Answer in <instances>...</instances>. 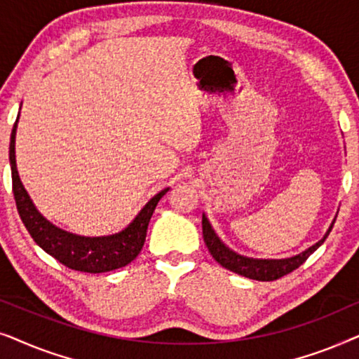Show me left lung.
I'll list each match as a JSON object with an SVG mask.
<instances>
[{
    "mask_svg": "<svg viewBox=\"0 0 359 359\" xmlns=\"http://www.w3.org/2000/svg\"><path fill=\"white\" fill-rule=\"evenodd\" d=\"M333 224H335V220H333L330 227H328L327 233L323 235V238L318 240L316 245H312L311 248H307L306 252L296 255V257L284 258V259L247 258L232 252V250L225 247L222 240L215 235L214 229L210 227L209 220L204 214H203V237H204L205 245H208L210 255H212V258L220 264V266H224L225 269H230V271L237 273L240 276L257 279V281H274V279L286 276V274L292 273L294 269L301 266V264L306 262V259L311 257V255L316 252L323 242H325V238L328 237V233H330Z\"/></svg>",
    "mask_w": 359,
    "mask_h": 359,
    "instance_id": "8db88e82",
    "label": "left lung"
}]
</instances>
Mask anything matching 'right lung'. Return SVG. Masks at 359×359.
Masks as SVG:
<instances>
[{
    "mask_svg": "<svg viewBox=\"0 0 359 359\" xmlns=\"http://www.w3.org/2000/svg\"><path fill=\"white\" fill-rule=\"evenodd\" d=\"M18 121L14 122L9 142V163H11L13 176V193L16 208L22 224L26 225L27 232L31 233L39 247L65 264L67 268L83 273H106L112 269L122 268L137 258L142 247L145 243L147 227L150 217L158 204V201L166 194L168 188L155 194L147 203L135 219L121 232L106 235V237H81V235L70 233L48 222L43 215L36 209L29 198L27 191L24 189L16 168V129Z\"/></svg>",
    "mask_w": 359,
    "mask_h": 359,
    "instance_id": "obj_1",
    "label": "right lung"
}]
</instances>
